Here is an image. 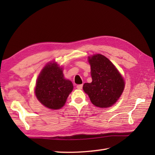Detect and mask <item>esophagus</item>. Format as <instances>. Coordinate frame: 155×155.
Returning a JSON list of instances; mask_svg holds the SVG:
<instances>
[{
	"instance_id": "1",
	"label": "esophagus",
	"mask_w": 155,
	"mask_h": 155,
	"mask_svg": "<svg viewBox=\"0 0 155 155\" xmlns=\"http://www.w3.org/2000/svg\"><path fill=\"white\" fill-rule=\"evenodd\" d=\"M77 89H79V90L82 89V88H83V84H78L77 86Z\"/></svg>"
}]
</instances>
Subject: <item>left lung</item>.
I'll use <instances>...</instances> for the list:
<instances>
[{"label":"left lung","instance_id":"8db88e82","mask_svg":"<svg viewBox=\"0 0 155 155\" xmlns=\"http://www.w3.org/2000/svg\"><path fill=\"white\" fill-rule=\"evenodd\" d=\"M92 82L84 83L83 90L94 106L108 108L116 103L124 88V81L116 67L103 54L88 58Z\"/></svg>","mask_w":155,"mask_h":155}]
</instances>
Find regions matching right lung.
Wrapping results in <instances>:
<instances>
[{"instance_id":"1","label":"right lung","mask_w":155,"mask_h":155,"mask_svg":"<svg viewBox=\"0 0 155 155\" xmlns=\"http://www.w3.org/2000/svg\"><path fill=\"white\" fill-rule=\"evenodd\" d=\"M72 89V82L65 79L62 68L52 62L46 64L38 75L35 93L45 107L57 110L64 106Z\"/></svg>"}]
</instances>
